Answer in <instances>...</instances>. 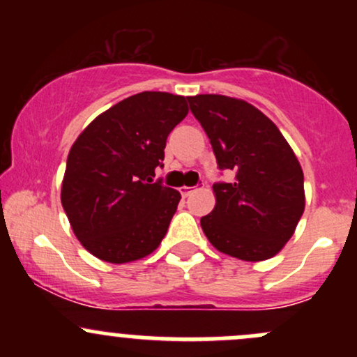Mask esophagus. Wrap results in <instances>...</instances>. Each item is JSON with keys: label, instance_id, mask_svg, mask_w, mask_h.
I'll return each mask as SVG.
<instances>
[{"label": "esophagus", "instance_id": "1", "mask_svg": "<svg viewBox=\"0 0 357 357\" xmlns=\"http://www.w3.org/2000/svg\"><path fill=\"white\" fill-rule=\"evenodd\" d=\"M192 190H195V188H191V186H181V188H179V191H181L183 196H190Z\"/></svg>", "mask_w": 357, "mask_h": 357}]
</instances>
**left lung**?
<instances>
[{
	"label": "left lung",
	"instance_id": "obj_1",
	"mask_svg": "<svg viewBox=\"0 0 357 357\" xmlns=\"http://www.w3.org/2000/svg\"><path fill=\"white\" fill-rule=\"evenodd\" d=\"M192 116L210 139L221 171L216 204L202 218L210 243L245 261L277 255L305 208L304 173L278 127L248 102L216 93L188 97Z\"/></svg>",
	"mask_w": 357,
	"mask_h": 357
}]
</instances>
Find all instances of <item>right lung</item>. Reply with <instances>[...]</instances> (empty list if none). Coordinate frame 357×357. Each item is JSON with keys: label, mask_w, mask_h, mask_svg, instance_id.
<instances>
[{"label": "right lung", "mask_w": 357, "mask_h": 357, "mask_svg": "<svg viewBox=\"0 0 357 357\" xmlns=\"http://www.w3.org/2000/svg\"><path fill=\"white\" fill-rule=\"evenodd\" d=\"M186 97L141 92L85 127L67 158L61 206L93 257L127 264L165 238L181 195L154 181L166 139L188 116Z\"/></svg>", "instance_id": "add662e5"}]
</instances>
